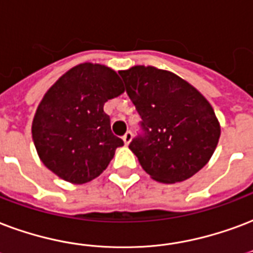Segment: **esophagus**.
Returning <instances> with one entry per match:
<instances>
[{
    "label": "esophagus",
    "mask_w": 253,
    "mask_h": 253,
    "mask_svg": "<svg viewBox=\"0 0 253 253\" xmlns=\"http://www.w3.org/2000/svg\"><path fill=\"white\" fill-rule=\"evenodd\" d=\"M123 140H124L125 145H128L129 142L132 141V132H130V130H129V132H126V133L123 136Z\"/></svg>",
    "instance_id": "obj_1"
}]
</instances>
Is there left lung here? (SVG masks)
Returning a JSON list of instances; mask_svg holds the SVG:
<instances>
[{
  "instance_id": "1",
  "label": "left lung",
  "mask_w": 253,
  "mask_h": 253,
  "mask_svg": "<svg viewBox=\"0 0 253 253\" xmlns=\"http://www.w3.org/2000/svg\"><path fill=\"white\" fill-rule=\"evenodd\" d=\"M125 90L141 117V133L129 144L156 181L178 183L210 161L220 124L207 98L168 70L137 65L120 70Z\"/></svg>"
}]
</instances>
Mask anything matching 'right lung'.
Returning <instances> with one entry per match:
<instances>
[{"instance_id": "1", "label": "right lung", "mask_w": 253, "mask_h": 253, "mask_svg": "<svg viewBox=\"0 0 253 253\" xmlns=\"http://www.w3.org/2000/svg\"><path fill=\"white\" fill-rule=\"evenodd\" d=\"M115 70L80 64L68 70L40 102L32 136L47 169L65 181L88 183L106 169L124 141L111 130L104 104L124 93Z\"/></svg>"}]
</instances>
